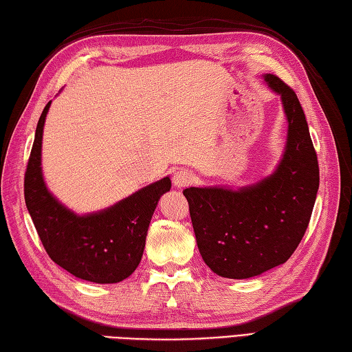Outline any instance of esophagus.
Masks as SVG:
<instances>
[{
  "instance_id": "obj_1",
  "label": "esophagus",
  "mask_w": 352,
  "mask_h": 352,
  "mask_svg": "<svg viewBox=\"0 0 352 352\" xmlns=\"http://www.w3.org/2000/svg\"><path fill=\"white\" fill-rule=\"evenodd\" d=\"M193 182V175L192 172H189L188 169H180L177 170L174 177H172V183H174L175 188H186V186H189Z\"/></svg>"
}]
</instances>
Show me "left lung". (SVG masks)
<instances>
[{
	"instance_id": "1",
	"label": "left lung",
	"mask_w": 352,
	"mask_h": 352,
	"mask_svg": "<svg viewBox=\"0 0 352 352\" xmlns=\"http://www.w3.org/2000/svg\"><path fill=\"white\" fill-rule=\"evenodd\" d=\"M263 78L281 96L287 119L278 166L237 190L221 186L183 190L201 257L223 278H251L286 263L309 227L319 189L318 157L300 100L276 76Z\"/></svg>"
}]
</instances>
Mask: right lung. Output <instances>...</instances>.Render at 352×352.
<instances>
[{
	"label": "right lung",
	"mask_w": 352,
	"mask_h": 352,
	"mask_svg": "<svg viewBox=\"0 0 352 352\" xmlns=\"http://www.w3.org/2000/svg\"><path fill=\"white\" fill-rule=\"evenodd\" d=\"M51 101L36 126L24 197L37 234L51 260L77 278L110 284L130 276L144 254L149 222L169 177L142 188L104 210L77 214L47 189L42 175V134Z\"/></svg>",
	"instance_id": "add662e5"
}]
</instances>
